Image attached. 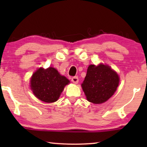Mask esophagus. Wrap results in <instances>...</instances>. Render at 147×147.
I'll use <instances>...</instances> for the list:
<instances>
[{
	"label": "esophagus",
	"instance_id": "34e87169",
	"mask_svg": "<svg viewBox=\"0 0 147 147\" xmlns=\"http://www.w3.org/2000/svg\"><path fill=\"white\" fill-rule=\"evenodd\" d=\"M71 80H72V82H73L74 84H77V83L78 82V76H74V77H73V78H72V79H71Z\"/></svg>",
	"mask_w": 147,
	"mask_h": 147
}]
</instances>
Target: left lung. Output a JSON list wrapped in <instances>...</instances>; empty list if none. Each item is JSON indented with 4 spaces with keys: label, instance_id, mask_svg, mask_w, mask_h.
<instances>
[{
    "label": "left lung",
    "instance_id": "left-lung-1",
    "mask_svg": "<svg viewBox=\"0 0 147 147\" xmlns=\"http://www.w3.org/2000/svg\"><path fill=\"white\" fill-rule=\"evenodd\" d=\"M119 83L118 74L108 65H90L82 87L87 100L94 104H101L113 95Z\"/></svg>",
    "mask_w": 147,
    "mask_h": 147
}]
</instances>
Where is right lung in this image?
Wrapping results in <instances>:
<instances>
[{"label": "right lung", "instance_id": "right-lung-1", "mask_svg": "<svg viewBox=\"0 0 147 147\" xmlns=\"http://www.w3.org/2000/svg\"><path fill=\"white\" fill-rule=\"evenodd\" d=\"M69 80L59 74L56 69H39L32 75L30 87L37 98L45 102H56Z\"/></svg>", "mask_w": 147, "mask_h": 147}]
</instances>
